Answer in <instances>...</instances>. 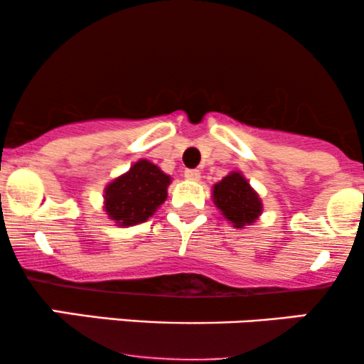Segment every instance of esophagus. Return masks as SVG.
Segmentation results:
<instances>
[{
  "instance_id": "obj_1",
  "label": "esophagus",
  "mask_w": 364,
  "mask_h": 364,
  "mask_svg": "<svg viewBox=\"0 0 364 364\" xmlns=\"http://www.w3.org/2000/svg\"><path fill=\"white\" fill-rule=\"evenodd\" d=\"M185 178L190 179V181H198L200 179V171L198 169H186Z\"/></svg>"
}]
</instances>
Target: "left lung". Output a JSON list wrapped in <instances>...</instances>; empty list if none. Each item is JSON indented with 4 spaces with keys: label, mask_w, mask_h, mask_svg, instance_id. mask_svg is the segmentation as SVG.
<instances>
[{
    "label": "left lung",
    "mask_w": 364,
    "mask_h": 364,
    "mask_svg": "<svg viewBox=\"0 0 364 364\" xmlns=\"http://www.w3.org/2000/svg\"><path fill=\"white\" fill-rule=\"evenodd\" d=\"M215 207L235 228L253 224L262 214V200L241 173L228 174L214 185L212 191Z\"/></svg>",
    "instance_id": "8db88e82"
}]
</instances>
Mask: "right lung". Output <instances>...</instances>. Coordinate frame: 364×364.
Returning a JSON list of instances; mask_svg holds the SVG:
<instances>
[{"instance_id":"add662e5","label":"right lung","mask_w":364,"mask_h":364,"mask_svg":"<svg viewBox=\"0 0 364 364\" xmlns=\"http://www.w3.org/2000/svg\"><path fill=\"white\" fill-rule=\"evenodd\" d=\"M171 176L152 162H135L104 190V210L118 225H135L154 215L168 198Z\"/></svg>"}]
</instances>
